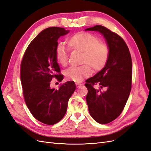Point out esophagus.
Segmentation results:
<instances>
[{
  "instance_id": "1",
  "label": "esophagus",
  "mask_w": 151,
  "mask_h": 151,
  "mask_svg": "<svg viewBox=\"0 0 151 151\" xmlns=\"http://www.w3.org/2000/svg\"><path fill=\"white\" fill-rule=\"evenodd\" d=\"M76 87L77 88H78V87H80V86H82V83H76Z\"/></svg>"
}]
</instances>
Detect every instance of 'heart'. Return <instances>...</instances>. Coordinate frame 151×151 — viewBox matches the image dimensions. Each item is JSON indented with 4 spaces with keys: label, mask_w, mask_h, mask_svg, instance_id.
Wrapping results in <instances>:
<instances>
[{
    "label": "heart",
    "mask_w": 151,
    "mask_h": 151,
    "mask_svg": "<svg viewBox=\"0 0 151 151\" xmlns=\"http://www.w3.org/2000/svg\"><path fill=\"white\" fill-rule=\"evenodd\" d=\"M67 44L72 50L83 52L82 63L89 64L95 71H99L106 65L109 56L108 46L102 43L96 36L88 32L75 34L67 40ZM55 59L58 63L65 66L68 62V50L63 44H59L55 50ZM88 64L80 67H71L64 72L67 79L78 82L89 76L91 68Z\"/></svg>",
    "instance_id": "heart-1"
}]
</instances>
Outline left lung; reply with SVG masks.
Wrapping results in <instances>:
<instances>
[{"label": "left lung", "mask_w": 151, "mask_h": 151, "mask_svg": "<svg viewBox=\"0 0 151 151\" xmlns=\"http://www.w3.org/2000/svg\"><path fill=\"white\" fill-rule=\"evenodd\" d=\"M85 30L102 34L109 49L107 63L101 71L86 80V101L91 117L99 124L117 118L128 99L132 80V61L128 47L122 37L102 25ZM94 84H99L96 90Z\"/></svg>", "instance_id": "left-lung-1"}]
</instances>
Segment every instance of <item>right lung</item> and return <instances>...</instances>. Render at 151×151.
Returning <instances> with one entry per match:
<instances>
[{"mask_svg": "<svg viewBox=\"0 0 151 151\" xmlns=\"http://www.w3.org/2000/svg\"><path fill=\"white\" fill-rule=\"evenodd\" d=\"M69 30L51 27L44 29L30 42L24 53L20 68L23 94L28 109L37 121L48 125L59 122L66 113L68 103L76 89L68 81L59 89L50 87L53 77L63 80L55 59L57 40Z\"/></svg>", "mask_w": 151, "mask_h": 151, "instance_id": "1", "label": "right lung"}]
</instances>
